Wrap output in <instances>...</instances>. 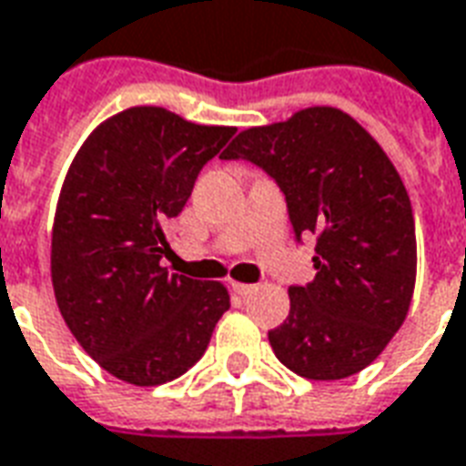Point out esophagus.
Listing matches in <instances>:
<instances>
[{
    "label": "esophagus",
    "mask_w": 466,
    "mask_h": 466,
    "mask_svg": "<svg viewBox=\"0 0 466 466\" xmlns=\"http://www.w3.org/2000/svg\"><path fill=\"white\" fill-rule=\"evenodd\" d=\"M257 286H251V284H239V281H232V291L234 294H239V296H249L251 291H254Z\"/></svg>",
    "instance_id": "1"
}]
</instances>
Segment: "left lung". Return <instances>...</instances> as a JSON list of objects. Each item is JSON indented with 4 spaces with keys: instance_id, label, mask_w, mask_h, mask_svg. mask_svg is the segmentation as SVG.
Returning <instances> with one entry per match:
<instances>
[{
    "instance_id": "obj_1",
    "label": "left lung",
    "mask_w": 466,
    "mask_h": 466,
    "mask_svg": "<svg viewBox=\"0 0 466 466\" xmlns=\"http://www.w3.org/2000/svg\"><path fill=\"white\" fill-rule=\"evenodd\" d=\"M222 157L267 172L296 242L316 237V277L289 289L291 311L268 330L277 358L311 380L360 373L398 333L415 289V219L398 170L363 126L329 106L249 127Z\"/></svg>"
}]
</instances>
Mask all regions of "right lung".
<instances>
[{
	"mask_svg": "<svg viewBox=\"0 0 466 466\" xmlns=\"http://www.w3.org/2000/svg\"><path fill=\"white\" fill-rule=\"evenodd\" d=\"M234 133L140 106L96 127L68 167L51 237L58 311L86 353L130 385L187 373L229 309L219 281L170 274L160 259L165 227Z\"/></svg>",
	"mask_w": 466,
	"mask_h": 466,
	"instance_id": "add662e5",
	"label": "right lung"
}]
</instances>
